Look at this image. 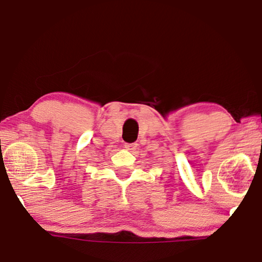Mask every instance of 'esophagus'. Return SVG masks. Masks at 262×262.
I'll return each instance as SVG.
<instances>
[{
	"label": "esophagus",
	"mask_w": 262,
	"mask_h": 262,
	"mask_svg": "<svg viewBox=\"0 0 262 262\" xmlns=\"http://www.w3.org/2000/svg\"><path fill=\"white\" fill-rule=\"evenodd\" d=\"M124 148L127 150H134L136 148V143H124Z\"/></svg>",
	"instance_id": "obj_1"
}]
</instances>
